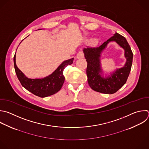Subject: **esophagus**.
<instances>
[{"instance_id": "obj_1", "label": "esophagus", "mask_w": 149, "mask_h": 149, "mask_svg": "<svg viewBox=\"0 0 149 149\" xmlns=\"http://www.w3.org/2000/svg\"><path fill=\"white\" fill-rule=\"evenodd\" d=\"M77 57V58H78V59L83 58L84 57V53H83L82 52H79L78 53Z\"/></svg>"}]
</instances>
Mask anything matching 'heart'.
Instances as JSON below:
<instances>
[{
  "instance_id": "obj_1",
  "label": "heart",
  "mask_w": 149,
  "mask_h": 149,
  "mask_svg": "<svg viewBox=\"0 0 149 149\" xmlns=\"http://www.w3.org/2000/svg\"><path fill=\"white\" fill-rule=\"evenodd\" d=\"M97 42H98L97 40V39H96V38H94V39L92 40V41H91V44L92 45H95L97 44Z\"/></svg>"
}]
</instances>
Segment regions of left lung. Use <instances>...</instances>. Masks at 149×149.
<instances>
[{
	"label": "left lung",
	"mask_w": 149,
	"mask_h": 149,
	"mask_svg": "<svg viewBox=\"0 0 149 149\" xmlns=\"http://www.w3.org/2000/svg\"><path fill=\"white\" fill-rule=\"evenodd\" d=\"M111 41H115L124 49L127 63L123 68L117 69L109 77L104 78L100 75L102 72L100 60V54ZM83 52L87 62L88 82L93 91L112 94L116 92L126 82L132 65L133 53L123 36L116 33L100 47H87L83 49Z\"/></svg>",
	"instance_id": "obj_1"
}]
</instances>
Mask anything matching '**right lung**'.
<instances>
[{"mask_svg": "<svg viewBox=\"0 0 149 149\" xmlns=\"http://www.w3.org/2000/svg\"><path fill=\"white\" fill-rule=\"evenodd\" d=\"M13 60L16 74L22 85L34 95L45 97L56 93L61 89L65 80L63 71L67 65L73 63L74 58L64 61L51 75L41 79L26 77L16 65V53Z\"/></svg>", "mask_w": 149, "mask_h": 149, "instance_id": "obj_1", "label": "right lung"}]
</instances>
